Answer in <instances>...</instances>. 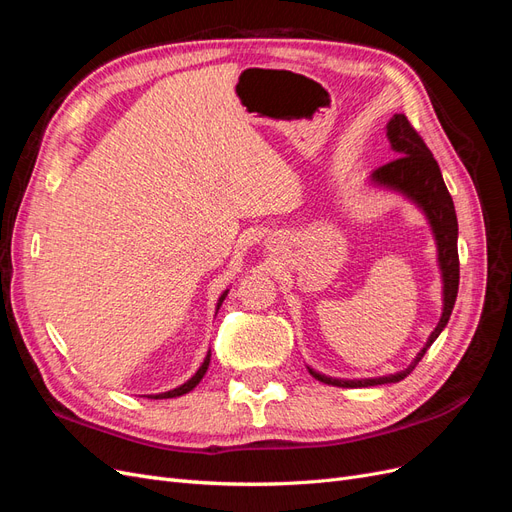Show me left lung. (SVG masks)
I'll return each instance as SVG.
<instances>
[{"mask_svg":"<svg viewBox=\"0 0 512 512\" xmlns=\"http://www.w3.org/2000/svg\"><path fill=\"white\" fill-rule=\"evenodd\" d=\"M386 136H389L391 147L397 151V158L389 164H384L374 170L371 181L384 185V188L397 190L406 194L410 200L421 207L427 215L431 224L433 237L438 243V262L442 271V282H444V307H442V318L438 327L433 329L429 335L425 348L416 354V359L408 365V369L397 371L391 376L382 378H363V380H337L322 376L318 371L309 369L316 380L331 384V386H342V389H363V386H378V384H391L404 380L412 369L423 359L427 348L436 342L442 329L446 327L448 318L455 307L457 290H459V254H457V215L453 198L446 190V183L442 179L440 166L433 158V153L425 145V141L418 134L406 115H395L389 126H386Z\"/></svg>","mask_w":512,"mask_h":512,"instance_id":"8db88e82","label":"left lung"}]
</instances>
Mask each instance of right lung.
<instances>
[{"mask_svg":"<svg viewBox=\"0 0 512 512\" xmlns=\"http://www.w3.org/2000/svg\"><path fill=\"white\" fill-rule=\"evenodd\" d=\"M226 294H228V290L222 294L220 297V301H218V309H220V305H222V301L226 299ZM209 361H211V352H207V356H205V361H203V365L198 367V371L196 374L185 382V384H181V386H177V389H173V391H166V393H160V395H151V399H170V397H179V395H185V393H190L194 386L203 380V376L207 374V367H209Z\"/></svg>","mask_w":512,"mask_h":512,"instance_id":"right-lung-1","label":"right lung"}]
</instances>
